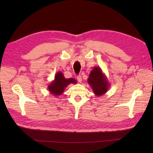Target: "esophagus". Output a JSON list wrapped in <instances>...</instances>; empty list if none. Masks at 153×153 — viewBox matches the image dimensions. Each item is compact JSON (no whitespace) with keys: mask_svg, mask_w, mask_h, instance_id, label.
Instances as JSON below:
<instances>
[{"mask_svg":"<svg viewBox=\"0 0 153 153\" xmlns=\"http://www.w3.org/2000/svg\"><path fill=\"white\" fill-rule=\"evenodd\" d=\"M76 78H77V80H78V82H80V83H81V82H82V78L81 75H78V76H77Z\"/></svg>","mask_w":153,"mask_h":153,"instance_id":"obj_1","label":"esophagus"}]
</instances>
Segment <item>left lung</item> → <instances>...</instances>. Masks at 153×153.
<instances>
[{
    "label": "left lung",
    "instance_id": "obj_1",
    "mask_svg": "<svg viewBox=\"0 0 153 153\" xmlns=\"http://www.w3.org/2000/svg\"><path fill=\"white\" fill-rule=\"evenodd\" d=\"M87 82L92 88L94 94L101 96L108 91L110 85L108 78L100 67H94L90 72Z\"/></svg>",
    "mask_w": 153,
    "mask_h": 153
}]
</instances>
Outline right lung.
<instances>
[{
    "label": "right lung",
    "mask_w": 153,
    "mask_h": 153,
    "mask_svg": "<svg viewBox=\"0 0 153 153\" xmlns=\"http://www.w3.org/2000/svg\"><path fill=\"white\" fill-rule=\"evenodd\" d=\"M77 82L75 78H66L61 71L57 72L55 75V78L48 85V89L51 94L54 96L61 95L66 88L70 84H75Z\"/></svg>",
    "instance_id": "1"
}]
</instances>
